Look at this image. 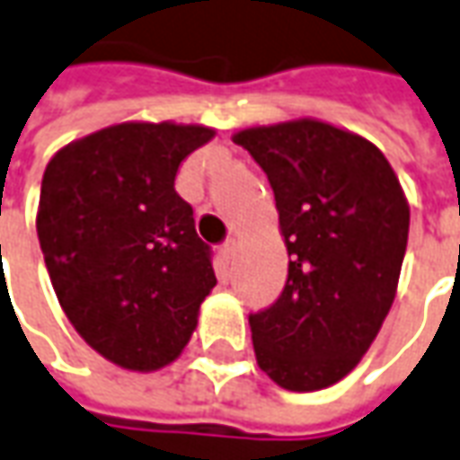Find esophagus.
Wrapping results in <instances>:
<instances>
[{
    "label": "esophagus",
    "instance_id": "34e87169",
    "mask_svg": "<svg viewBox=\"0 0 460 460\" xmlns=\"http://www.w3.org/2000/svg\"><path fill=\"white\" fill-rule=\"evenodd\" d=\"M221 256H224V261H231V259L236 256V242H234V239L221 243Z\"/></svg>",
    "mask_w": 460,
    "mask_h": 460
}]
</instances>
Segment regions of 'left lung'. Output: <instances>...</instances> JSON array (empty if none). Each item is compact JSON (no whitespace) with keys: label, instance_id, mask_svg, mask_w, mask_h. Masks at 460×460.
<instances>
[{"label":"left lung","instance_id":"8db88e82","mask_svg":"<svg viewBox=\"0 0 460 460\" xmlns=\"http://www.w3.org/2000/svg\"><path fill=\"white\" fill-rule=\"evenodd\" d=\"M234 143L267 173L289 274L271 307L249 314L256 362L277 385H335L360 362L395 299L411 208L383 151L299 118L246 128Z\"/></svg>","mask_w":460,"mask_h":460}]
</instances>
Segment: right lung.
Returning <instances> with one entry per match:
<instances>
[{
  "mask_svg": "<svg viewBox=\"0 0 460 460\" xmlns=\"http://www.w3.org/2000/svg\"><path fill=\"white\" fill-rule=\"evenodd\" d=\"M211 138L204 125L120 123L47 164L37 236L49 279L77 335L118 367L176 360L217 287L211 249L173 189L181 161Z\"/></svg>",
  "mask_w": 460,
  "mask_h": 460,
  "instance_id": "right-lung-1",
  "label": "right lung"
}]
</instances>
